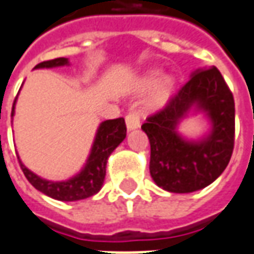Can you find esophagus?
Listing matches in <instances>:
<instances>
[{
    "mask_svg": "<svg viewBox=\"0 0 254 254\" xmlns=\"http://www.w3.org/2000/svg\"><path fill=\"white\" fill-rule=\"evenodd\" d=\"M125 121H127V127L129 130H133L136 127H140V115L137 111H130L127 115Z\"/></svg>",
    "mask_w": 254,
    "mask_h": 254,
    "instance_id": "obj_1",
    "label": "esophagus"
}]
</instances>
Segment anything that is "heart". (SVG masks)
I'll return each mask as SVG.
<instances>
[{
	"mask_svg": "<svg viewBox=\"0 0 254 254\" xmlns=\"http://www.w3.org/2000/svg\"><path fill=\"white\" fill-rule=\"evenodd\" d=\"M158 76H160V70H151L150 73H147L144 79H143V84L146 87H151L153 84H156V82L158 80ZM174 77L171 76H164L160 83H158V100L163 101L164 98L168 97L170 91L172 90L174 87Z\"/></svg>",
	"mask_w": 254,
	"mask_h": 254,
	"instance_id": "b5f03b06",
	"label": "heart"
}]
</instances>
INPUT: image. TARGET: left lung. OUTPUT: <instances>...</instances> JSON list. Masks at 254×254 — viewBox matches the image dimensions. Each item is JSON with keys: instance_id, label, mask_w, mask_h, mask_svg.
Segmentation results:
<instances>
[{"instance_id": "1", "label": "left lung", "mask_w": 254, "mask_h": 254, "mask_svg": "<svg viewBox=\"0 0 254 254\" xmlns=\"http://www.w3.org/2000/svg\"><path fill=\"white\" fill-rule=\"evenodd\" d=\"M190 109L201 111L212 130L201 141H186L177 125ZM141 129L150 141V174L157 186L172 193H190L213 184L227 168L235 141V101L221 72L197 69Z\"/></svg>"}]
</instances>
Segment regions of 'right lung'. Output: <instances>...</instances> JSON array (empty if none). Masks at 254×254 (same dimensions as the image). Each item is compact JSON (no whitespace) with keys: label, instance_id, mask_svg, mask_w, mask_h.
Returning <instances> with one entry per match:
<instances>
[{"label":"right lung","instance_id":"add662e5","mask_svg":"<svg viewBox=\"0 0 254 254\" xmlns=\"http://www.w3.org/2000/svg\"><path fill=\"white\" fill-rule=\"evenodd\" d=\"M68 64V58H55L50 61L40 62L34 68H55V66H64ZM15 103H16V98L12 105V115L15 113ZM125 137H127V125H125L124 118L101 122L96 133L90 156L87 158L83 170L68 181L54 182V181L43 179L39 175L33 174L30 170H27L20 160H19V164L27 181L37 190H40L41 193L47 194L50 197L61 200V201H76V200L87 199L90 196H94L101 189V186L104 184L107 160L111 156L114 150L124 141Z\"/></svg>","mask_w":254,"mask_h":254}]
</instances>
